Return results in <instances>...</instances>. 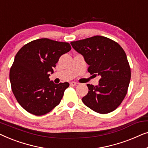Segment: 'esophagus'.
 <instances>
[{"label":"esophagus","mask_w":148,"mask_h":148,"mask_svg":"<svg viewBox=\"0 0 148 148\" xmlns=\"http://www.w3.org/2000/svg\"><path fill=\"white\" fill-rule=\"evenodd\" d=\"M77 84V83L75 82H72L70 83V85H71V86H76Z\"/></svg>","instance_id":"esophagus-1"}]
</instances>
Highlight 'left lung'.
<instances>
[{"label": "left lung", "mask_w": 148, "mask_h": 148, "mask_svg": "<svg viewBox=\"0 0 148 148\" xmlns=\"http://www.w3.org/2000/svg\"><path fill=\"white\" fill-rule=\"evenodd\" d=\"M84 56L91 75L100 76L98 86L88 84L84 104L95 112L107 114L114 111L126 96L131 79V69L126 54L116 42L96 36L71 42Z\"/></svg>", "instance_id": "obj_1"}]
</instances>
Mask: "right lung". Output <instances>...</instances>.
<instances>
[{
    "instance_id": "obj_1",
    "label": "right lung",
    "mask_w": 148,
    "mask_h": 148,
    "mask_svg": "<svg viewBox=\"0 0 148 148\" xmlns=\"http://www.w3.org/2000/svg\"><path fill=\"white\" fill-rule=\"evenodd\" d=\"M71 49L67 42L41 38L18 51L10 69V82L17 102L28 112L40 116L59 104L69 84H56L49 76L59 58Z\"/></svg>"
}]
</instances>
